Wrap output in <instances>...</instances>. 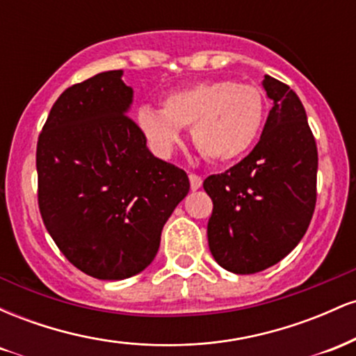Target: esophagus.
Segmentation results:
<instances>
[{"label": "esophagus", "instance_id": "esophagus-1", "mask_svg": "<svg viewBox=\"0 0 356 356\" xmlns=\"http://www.w3.org/2000/svg\"><path fill=\"white\" fill-rule=\"evenodd\" d=\"M189 181H191V189L192 191H197L199 187L202 186L201 175H197V174H189Z\"/></svg>", "mask_w": 356, "mask_h": 356}]
</instances>
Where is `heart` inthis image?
Listing matches in <instances>:
<instances>
[{
    "label": "heart",
    "mask_w": 356,
    "mask_h": 356,
    "mask_svg": "<svg viewBox=\"0 0 356 356\" xmlns=\"http://www.w3.org/2000/svg\"><path fill=\"white\" fill-rule=\"evenodd\" d=\"M266 100L254 85L231 80H207L175 90L162 110L138 108L137 124L154 150L170 155L191 127L197 149L218 162L234 161L248 152L263 130Z\"/></svg>",
    "instance_id": "obj_1"
}]
</instances>
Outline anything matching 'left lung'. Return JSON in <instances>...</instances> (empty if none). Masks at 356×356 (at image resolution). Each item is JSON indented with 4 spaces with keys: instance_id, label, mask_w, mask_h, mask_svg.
<instances>
[{
    "instance_id": "8db88e82",
    "label": "left lung",
    "mask_w": 356,
    "mask_h": 356,
    "mask_svg": "<svg viewBox=\"0 0 356 356\" xmlns=\"http://www.w3.org/2000/svg\"><path fill=\"white\" fill-rule=\"evenodd\" d=\"M273 100L259 142L248 157L204 181L214 204L207 222L211 254L236 275L275 266L298 246L316 204L318 150L301 100L264 75Z\"/></svg>"
}]
</instances>
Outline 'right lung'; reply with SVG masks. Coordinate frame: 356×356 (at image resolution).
<instances>
[{"label": "right lung", "mask_w": 356, "mask_h": 356, "mask_svg": "<svg viewBox=\"0 0 356 356\" xmlns=\"http://www.w3.org/2000/svg\"><path fill=\"white\" fill-rule=\"evenodd\" d=\"M110 70L67 88L36 147L38 206L65 257L97 280L149 266L162 227L189 192L182 169L154 157L130 120L134 90Z\"/></svg>", "instance_id": "add662e5"}]
</instances>
